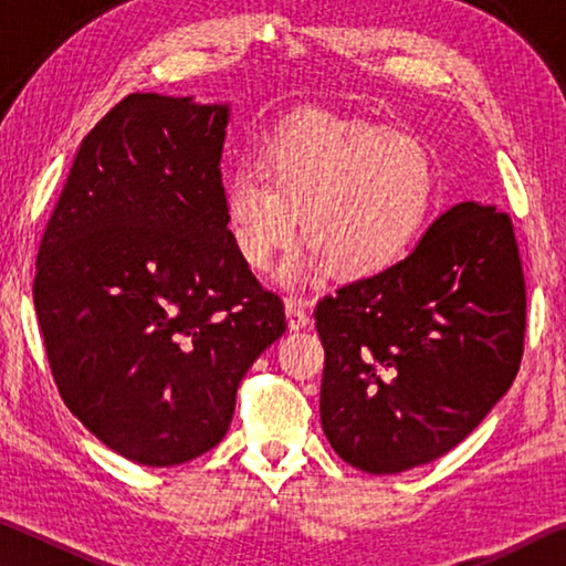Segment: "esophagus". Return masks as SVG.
Wrapping results in <instances>:
<instances>
[{"label": "esophagus", "instance_id": "1", "mask_svg": "<svg viewBox=\"0 0 566 566\" xmlns=\"http://www.w3.org/2000/svg\"><path fill=\"white\" fill-rule=\"evenodd\" d=\"M284 314H286V327L292 332H300L310 327V312L302 300H286L284 302Z\"/></svg>", "mask_w": 566, "mask_h": 566}]
</instances>
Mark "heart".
<instances>
[{"label":"heart","instance_id":"obj_1","mask_svg":"<svg viewBox=\"0 0 566 566\" xmlns=\"http://www.w3.org/2000/svg\"><path fill=\"white\" fill-rule=\"evenodd\" d=\"M262 177L239 169L224 187L234 252L264 272L294 242L304 252L280 282L290 290L329 272L364 282L397 266L417 244L437 197L434 165L411 134L306 112L282 124L260 151Z\"/></svg>","mask_w":566,"mask_h":566}]
</instances>
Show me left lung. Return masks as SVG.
<instances>
[{"mask_svg": "<svg viewBox=\"0 0 566 566\" xmlns=\"http://www.w3.org/2000/svg\"><path fill=\"white\" fill-rule=\"evenodd\" d=\"M524 314L512 219L494 205L449 207L407 260L317 306L334 452L397 474L464 442L512 387Z\"/></svg>", "mask_w": 566, "mask_h": 566, "instance_id": "obj_1", "label": "left lung"}]
</instances>
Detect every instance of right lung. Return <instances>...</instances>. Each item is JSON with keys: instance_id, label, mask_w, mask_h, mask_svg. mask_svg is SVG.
<instances>
[{"instance_id": "add662e5", "label": "right lung", "mask_w": 566, "mask_h": 566, "mask_svg": "<svg viewBox=\"0 0 566 566\" xmlns=\"http://www.w3.org/2000/svg\"><path fill=\"white\" fill-rule=\"evenodd\" d=\"M229 102L129 94L76 151L34 310L64 405L114 452L175 467L222 442L239 381L286 329L224 222Z\"/></svg>"}]
</instances>
